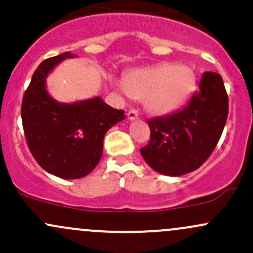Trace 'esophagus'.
I'll return each mask as SVG.
<instances>
[{"instance_id":"obj_1","label":"esophagus","mask_w":253,"mask_h":253,"mask_svg":"<svg viewBox=\"0 0 253 253\" xmlns=\"http://www.w3.org/2000/svg\"><path fill=\"white\" fill-rule=\"evenodd\" d=\"M127 118L130 119V121H134V119H137L138 118V113L136 110H130L129 112H127Z\"/></svg>"}]
</instances>
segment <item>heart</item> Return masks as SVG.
Listing matches in <instances>:
<instances>
[{
	"instance_id": "b5f03b06",
	"label": "heart",
	"mask_w": 253,
	"mask_h": 253,
	"mask_svg": "<svg viewBox=\"0 0 253 253\" xmlns=\"http://www.w3.org/2000/svg\"><path fill=\"white\" fill-rule=\"evenodd\" d=\"M197 88V76L191 67L163 62L130 71L121 89L156 116L168 115L188 101Z\"/></svg>"
}]
</instances>
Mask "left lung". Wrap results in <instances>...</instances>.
<instances>
[{
    "label": "left lung",
    "mask_w": 253,
    "mask_h": 253,
    "mask_svg": "<svg viewBox=\"0 0 253 253\" xmlns=\"http://www.w3.org/2000/svg\"><path fill=\"white\" fill-rule=\"evenodd\" d=\"M228 95L216 72H205L186 107L148 119L151 137L140 149L153 170L181 176L202 167L223 132L228 117Z\"/></svg>",
    "instance_id": "8db88e82"
}]
</instances>
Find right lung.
Returning a JSON list of instances; mask_svg holds the SVG:
<instances>
[{
	"label": "right lung",
	"mask_w": 253,
	"mask_h": 253,
	"mask_svg": "<svg viewBox=\"0 0 253 253\" xmlns=\"http://www.w3.org/2000/svg\"><path fill=\"white\" fill-rule=\"evenodd\" d=\"M66 58H73L72 54L65 51L41 62L24 94L21 119L36 162L51 175L75 180L94 170L106 131L126 116L100 97L75 104L55 101L45 89V77Z\"/></svg>",
	"instance_id": "add662e5"
}]
</instances>
